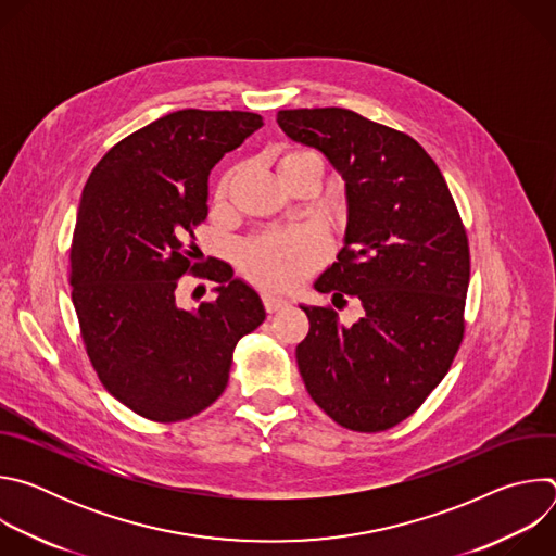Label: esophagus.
<instances>
[{"instance_id":"esophagus-1","label":"esophagus","mask_w":556,"mask_h":556,"mask_svg":"<svg viewBox=\"0 0 556 556\" xmlns=\"http://www.w3.org/2000/svg\"><path fill=\"white\" fill-rule=\"evenodd\" d=\"M264 305L268 312H277V309H283L288 305V299L279 296V294H273V292H264Z\"/></svg>"}]
</instances>
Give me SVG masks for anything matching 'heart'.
<instances>
[{"mask_svg": "<svg viewBox=\"0 0 556 556\" xmlns=\"http://www.w3.org/2000/svg\"><path fill=\"white\" fill-rule=\"evenodd\" d=\"M314 163L321 169L324 176V161L319 153L301 149L288 153L279 169L288 163ZM230 185V176H226L217 187V198H224ZM328 255V240L321 230L309 226H294V228H279L268 230L255 240H251L242 253L240 264L244 273L260 286L273 290H288L294 288L303 277H307L316 266H319Z\"/></svg>", "mask_w": 556, "mask_h": 556, "instance_id": "1", "label": "heart"}]
</instances>
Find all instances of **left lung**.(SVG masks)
Listing matches in <instances>:
<instances>
[{
	"instance_id": "8db88e82",
	"label": "left lung",
	"mask_w": 556,
	"mask_h": 556,
	"mask_svg": "<svg viewBox=\"0 0 556 556\" xmlns=\"http://www.w3.org/2000/svg\"><path fill=\"white\" fill-rule=\"evenodd\" d=\"M288 138L321 151L345 182L348 226L337 262L314 281L352 296L363 316L303 305L296 365L312 401L352 431L412 416L448 371L464 334L468 240L433 157L407 134L352 110H281Z\"/></svg>"
}]
</instances>
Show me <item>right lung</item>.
I'll use <instances>...</instances> for the list:
<instances>
[{
  "label": "right lung",
  "mask_w": 556,
  "mask_h": 556,
  "mask_svg": "<svg viewBox=\"0 0 556 556\" xmlns=\"http://www.w3.org/2000/svg\"><path fill=\"white\" fill-rule=\"evenodd\" d=\"M264 125L253 112L178 110L114 144L90 174L70 251L72 303L105 389L155 422L187 420L228 382L232 350L266 319L244 279L219 260L193 264L208 213V174ZM189 269L216 301L177 303Z\"/></svg>",
  "instance_id": "right-lung-1"
}]
</instances>
